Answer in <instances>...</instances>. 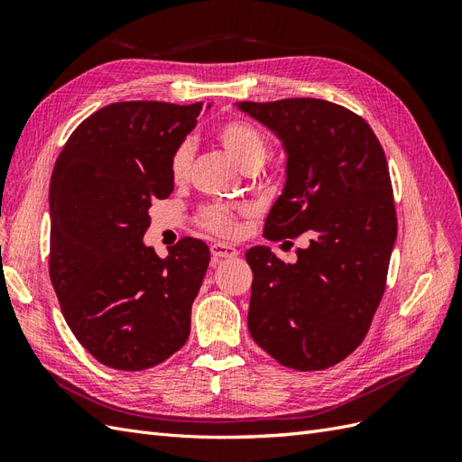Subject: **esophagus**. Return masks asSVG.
I'll use <instances>...</instances> for the list:
<instances>
[{
  "mask_svg": "<svg viewBox=\"0 0 462 462\" xmlns=\"http://www.w3.org/2000/svg\"><path fill=\"white\" fill-rule=\"evenodd\" d=\"M209 253H212V258L217 262V260H223V258H235L239 256V250H236L235 246L231 245H226V243H214L212 246H209Z\"/></svg>",
  "mask_w": 462,
  "mask_h": 462,
  "instance_id": "1",
  "label": "esophagus"
}]
</instances>
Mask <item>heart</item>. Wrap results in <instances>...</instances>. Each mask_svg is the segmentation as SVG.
Segmentation results:
<instances>
[{"mask_svg":"<svg viewBox=\"0 0 462 462\" xmlns=\"http://www.w3.org/2000/svg\"><path fill=\"white\" fill-rule=\"evenodd\" d=\"M216 141L223 152L241 167L243 171H256L270 156V141L265 134L246 119H229L216 129ZM192 162V144L183 141L177 144L170 158V177L175 185L185 183ZM246 208L231 204H208L199 209L197 219L200 227L219 235L231 236L239 229V219Z\"/></svg>","mask_w":462,"mask_h":462,"instance_id":"obj_1","label":"heart"}]
</instances>
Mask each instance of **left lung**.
I'll return each instance as SVG.
<instances>
[{
    "label": "left lung",
    "instance_id": "left-lung-1",
    "mask_svg": "<svg viewBox=\"0 0 462 462\" xmlns=\"http://www.w3.org/2000/svg\"><path fill=\"white\" fill-rule=\"evenodd\" d=\"M283 141L285 189L263 236L309 246L285 263L268 246L246 250L253 268L248 331L279 365L324 370L366 337L385 291L397 214L383 148L355 111L318 97L239 102Z\"/></svg>",
    "mask_w": 462,
    "mask_h": 462
}]
</instances>
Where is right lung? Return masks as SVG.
<instances>
[{"label": "right lung", "instance_id": "right-lung-1", "mask_svg": "<svg viewBox=\"0 0 462 462\" xmlns=\"http://www.w3.org/2000/svg\"><path fill=\"white\" fill-rule=\"evenodd\" d=\"M204 104L117 102L69 136L50 183V279L67 326L104 366L138 372L189 339L209 263L183 236L162 260L143 236L153 200L173 192L170 158Z\"/></svg>", "mask_w": 462, "mask_h": 462}]
</instances>
